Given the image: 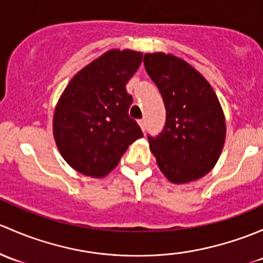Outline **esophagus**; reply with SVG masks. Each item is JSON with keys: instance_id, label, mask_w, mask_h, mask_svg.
<instances>
[{"instance_id": "1", "label": "esophagus", "mask_w": 263, "mask_h": 263, "mask_svg": "<svg viewBox=\"0 0 263 263\" xmlns=\"http://www.w3.org/2000/svg\"><path fill=\"white\" fill-rule=\"evenodd\" d=\"M138 124H139L140 129H142V130L144 132V130H145V120H144V119H142V120L138 121Z\"/></svg>"}]
</instances>
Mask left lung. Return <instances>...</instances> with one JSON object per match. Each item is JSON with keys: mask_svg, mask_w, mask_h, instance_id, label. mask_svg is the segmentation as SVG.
Masks as SVG:
<instances>
[{"mask_svg": "<svg viewBox=\"0 0 263 263\" xmlns=\"http://www.w3.org/2000/svg\"><path fill=\"white\" fill-rule=\"evenodd\" d=\"M145 71L166 107V125L149 148L158 168L176 185L204 177L226 142V116L206 78L185 59L163 51L144 55Z\"/></svg>", "mask_w": 263, "mask_h": 263, "instance_id": "8db88e82", "label": "left lung"}]
</instances>
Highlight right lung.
<instances>
[{
    "label": "right lung",
    "instance_id": "add662e5",
    "mask_svg": "<svg viewBox=\"0 0 263 263\" xmlns=\"http://www.w3.org/2000/svg\"><path fill=\"white\" fill-rule=\"evenodd\" d=\"M142 61V51L110 49L76 73L62 92L53 114V137L77 172L105 177L143 137L129 118L133 97L125 88Z\"/></svg>",
    "mask_w": 263,
    "mask_h": 263
}]
</instances>
